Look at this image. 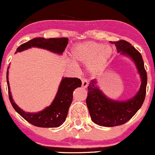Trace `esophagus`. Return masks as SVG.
Wrapping results in <instances>:
<instances>
[{"instance_id":"obj_1","label":"esophagus","mask_w":155,"mask_h":155,"mask_svg":"<svg viewBox=\"0 0 155 155\" xmlns=\"http://www.w3.org/2000/svg\"><path fill=\"white\" fill-rule=\"evenodd\" d=\"M81 82H82V87L84 88H86L88 86V81L87 79H81Z\"/></svg>"}]
</instances>
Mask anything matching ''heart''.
Masks as SVG:
<instances>
[{
    "label": "heart",
    "instance_id": "b5f03b06",
    "mask_svg": "<svg viewBox=\"0 0 155 155\" xmlns=\"http://www.w3.org/2000/svg\"><path fill=\"white\" fill-rule=\"evenodd\" d=\"M113 54V49L104 44L94 41L79 44L72 50L73 60L77 63L87 64V69L92 74L103 71Z\"/></svg>",
    "mask_w": 155,
    "mask_h": 155
}]
</instances>
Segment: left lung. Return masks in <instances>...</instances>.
I'll list each match as a JSON object with an SVG mask.
<instances>
[{
	"instance_id": "1",
	"label": "left lung",
	"mask_w": 155,
	"mask_h": 155,
	"mask_svg": "<svg viewBox=\"0 0 155 155\" xmlns=\"http://www.w3.org/2000/svg\"><path fill=\"white\" fill-rule=\"evenodd\" d=\"M116 46L117 51L130 57L136 63L141 78V84L136 96L124 102L108 99L96 86L95 80H92L88 86L87 106L92 121L104 127L121 125L130 120L141 107L146 97L147 74L141 54L129 42L124 40L111 42Z\"/></svg>"
}]
</instances>
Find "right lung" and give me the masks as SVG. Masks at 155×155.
<instances>
[{
	"label": "right lung",
	"instance_id": "add662e5",
	"mask_svg": "<svg viewBox=\"0 0 155 155\" xmlns=\"http://www.w3.org/2000/svg\"><path fill=\"white\" fill-rule=\"evenodd\" d=\"M68 43V38H36L21 44L15 53L28 48L39 47L53 52L62 54ZM7 70V85H8V97L13 108L22 118L33 125L40 127H58L65 121L69 107L72 103L73 92L74 90L81 86V81L78 78H63L60 83L59 90L52 104L42 111L35 114L27 113L22 111L15 104L11 95L9 83L8 81Z\"/></svg>",
	"mask_w": 155,
	"mask_h": 155
}]
</instances>
